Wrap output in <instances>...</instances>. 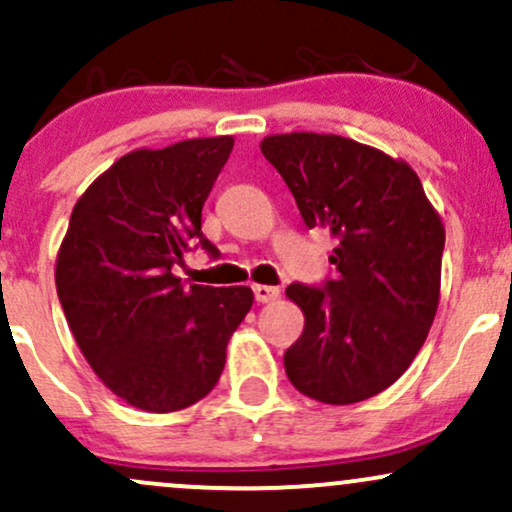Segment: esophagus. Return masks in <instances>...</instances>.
I'll return each instance as SVG.
<instances>
[{"mask_svg": "<svg viewBox=\"0 0 512 512\" xmlns=\"http://www.w3.org/2000/svg\"><path fill=\"white\" fill-rule=\"evenodd\" d=\"M252 291H255V301L257 303H272L279 298V289L276 286H267V284H255L252 286Z\"/></svg>", "mask_w": 512, "mask_h": 512, "instance_id": "34e87169", "label": "esophagus"}]
</instances>
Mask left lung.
<instances>
[{
    "mask_svg": "<svg viewBox=\"0 0 512 512\" xmlns=\"http://www.w3.org/2000/svg\"><path fill=\"white\" fill-rule=\"evenodd\" d=\"M264 158L308 228L337 238L325 289L291 284L305 327L284 368L305 397L354 404L390 387L424 346L440 301L445 228L402 158L339 134H269Z\"/></svg>",
    "mask_w": 512,
    "mask_h": 512,
    "instance_id": "8db88e82",
    "label": "left lung"
}]
</instances>
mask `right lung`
Segmentation results:
<instances>
[{"label": "right lung", "mask_w": 512, "mask_h": 512, "mask_svg": "<svg viewBox=\"0 0 512 512\" xmlns=\"http://www.w3.org/2000/svg\"><path fill=\"white\" fill-rule=\"evenodd\" d=\"M233 137L129 151L74 204L55 284L81 354L113 395L168 414L207 397L226 346L250 313L248 286L180 284L192 245L216 255L202 207Z\"/></svg>", "instance_id": "right-lung-1"}]
</instances>
